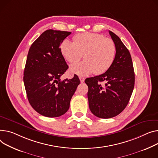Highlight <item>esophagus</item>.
Wrapping results in <instances>:
<instances>
[{
	"instance_id": "obj_1",
	"label": "esophagus",
	"mask_w": 158,
	"mask_h": 158,
	"mask_svg": "<svg viewBox=\"0 0 158 158\" xmlns=\"http://www.w3.org/2000/svg\"><path fill=\"white\" fill-rule=\"evenodd\" d=\"M79 78V79H80V81H81V83L84 82V81H85V78H84V77H81V76H80Z\"/></svg>"
}]
</instances>
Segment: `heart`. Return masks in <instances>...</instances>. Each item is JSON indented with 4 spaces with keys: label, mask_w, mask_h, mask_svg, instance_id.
I'll list each match as a JSON object with an SVG mask.
<instances>
[{
    "label": "heart",
    "mask_w": 158,
    "mask_h": 158,
    "mask_svg": "<svg viewBox=\"0 0 158 158\" xmlns=\"http://www.w3.org/2000/svg\"><path fill=\"white\" fill-rule=\"evenodd\" d=\"M63 40L60 45L62 56L70 64H74L82 57L85 59L79 64L70 66L72 73L86 76L94 72L100 74L106 72L112 65L116 55L114 42L99 34L81 33Z\"/></svg>",
    "instance_id": "heart-1"
}]
</instances>
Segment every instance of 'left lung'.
<instances>
[{"mask_svg": "<svg viewBox=\"0 0 158 158\" xmlns=\"http://www.w3.org/2000/svg\"><path fill=\"white\" fill-rule=\"evenodd\" d=\"M109 34L116 47L114 63L102 74L85 80L88 86L89 109L94 115L102 119L116 116L126 108L135 85L130 52L118 35L111 31Z\"/></svg>", "mask_w": 158, "mask_h": 158, "instance_id": "left-lung-1", "label": "left lung"}]
</instances>
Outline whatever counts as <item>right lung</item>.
<instances>
[{
    "label": "right lung",
    "mask_w": 158,
    "mask_h": 158,
    "mask_svg": "<svg viewBox=\"0 0 158 158\" xmlns=\"http://www.w3.org/2000/svg\"><path fill=\"white\" fill-rule=\"evenodd\" d=\"M71 32L47 30L30 46L23 73L28 102L44 116L56 118L69 110L70 100L80 84L74 75L61 81L69 66L60 51V45Z\"/></svg>",
    "instance_id": "1"
}]
</instances>
